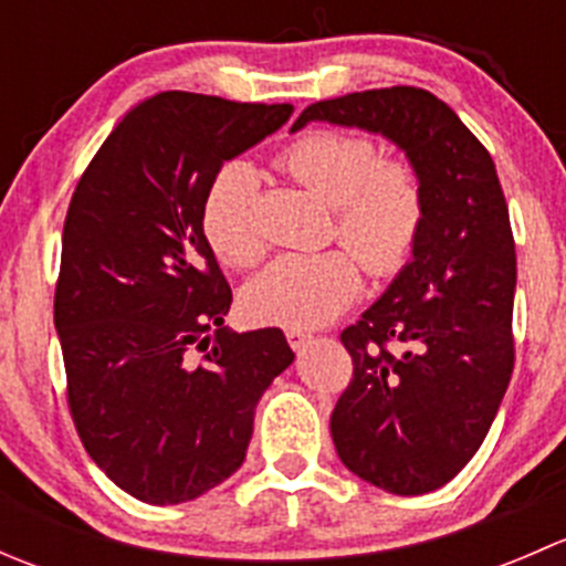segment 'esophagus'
I'll use <instances>...</instances> for the list:
<instances>
[{
  "mask_svg": "<svg viewBox=\"0 0 566 566\" xmlns=\"http://www.w3.org/2000/svg\"><path fill=\"white\" fill-rule=\"evenodd\" d=\"M284 336H287V342H290V347H293V350H301V347H304L306 342L312 339L310 331H304V328H287V331H284Z\"/></svg>",
  "mask_w": 566,
  "mask_h": 566,
  "instance_id": "obj_1",
  "label": "esophagus"
}]
</instances>
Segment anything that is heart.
<instances>
[{
    "instance_id": "b5f03b06",
    "label": "heart",
    "mask_w": 566,
    "mask_h": 566,
    "mask_svg": "<svg viewBox=\"0 0 566 566\" xmlns=\"http://www.w3.org/2000/svg\"><path fill=\"white\" fill-rule=\"evenodd\" d=\"M279 161L306 191L334 208L331 238L353 250L373 276H391L410 260L427 213L424 186L413 164L380 158L369 136L331 128L295 139ZM202 232L216 256L232 268H251L265 256L256 175L249 164H227L213 177L202 202ZM352 255L331 249L279 256L249 282L243 293L249 315L287 328L331 323L361 290V268Z\"/></svg>"
}]
</instances>
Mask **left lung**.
Returning a JSON list of instances; mask_svg holds the SVG:
<instances>
[{
	"instance_id": "obj_1",
	"label": "left lung",
	"mask_w": 566,
	"mask_h": 566,
	"mask_svg": "<svg viewBox=\"0 0 566 566\" xmlns=\"http://www.w3.org/2000/svg\"><path fill=\"white\" fill-rule=\"evenodd\" d=\"M334 123L405 150L424 186L413 260L342 331L353 380L331 413L339 460L394 495L443 488L476 454L515 367L517 260L490 153L419 87L306 106L290 130Z\"/></svg>"
}]
</instances>
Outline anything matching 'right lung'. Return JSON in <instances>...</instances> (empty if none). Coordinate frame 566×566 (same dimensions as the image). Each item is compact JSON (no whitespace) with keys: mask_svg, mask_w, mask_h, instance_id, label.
<instances>
[{"mask_svg":"<svg viewBox=\"0 0 566 566\" xmlns=\"http://www.w3.org/2000/svg\"><path fill=\"white\" fill-rule=\"evenodd\" d=\"M290 104L158 93L84 169L62 230L54 325L90 458L147 504H182L247 460L254 408L295 353L279 328H224L232 290L202 232L224 161Z\"/></svg>","mask_w":566,"mask_h":566,"instance_id":"add662e5","label":"right lung"}]
</instances>
